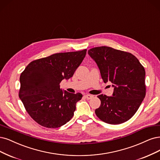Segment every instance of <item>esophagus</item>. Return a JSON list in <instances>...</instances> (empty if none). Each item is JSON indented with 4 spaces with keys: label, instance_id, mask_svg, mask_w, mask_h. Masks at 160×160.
Here are the masks:
<instances>
[{
    "label": "esophagus",
    "instance_id": "obj_1",
    "mask_svg": "<svg viewBox=\"0 0 160 160\" xmlns=\"http://www.w3.org/2000/svg\"><path fill=\"white\" fill-rule=\"evenodd\" d=\"M85 97L88 99V100H89V99H91L92 97H93V95H85Z\"/></svg>",
    "mask_w": 160,
    "mask_h": 160
}]
</instances>
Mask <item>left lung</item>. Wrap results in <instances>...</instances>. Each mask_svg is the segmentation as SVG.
Segmentation results:
<instances>
[{
  "label": "left lung",
  "instance_id": "1",
  "mask_svg": "<svg viewBox=\"0 0 160 160\" xmlns=\"http://www.w3.org/2000/svg\"><path fill=\"white\" fill-rule=\"evenodd\" d=\"M88 53L95 60L104 82H111L112 96L100 95L97 117L111 124H122L133 117L146 96L145 69L134 55L108 46L93 48Z\"/></svg>",
  "mask_w": 160,
  "mask_h": 160
}]
</instances>
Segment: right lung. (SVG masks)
<instances>
[{
    "instance_id": "obj_1",
    "label": "right lung",
    "mask_w": 160,
    "mask_h": 160,
    "mask_svg": "<svg viewBox=\"0 0 160 160\" xmlns=\"http://www.w3.org/2000/svg\"><path fill=\"white\" fill-rule=\"evenodd\" d=\"M87 49L58 53L32 61L20 77L19 97L27 112L43 127L56 128L71 119L82 94L60 89L63 79L73 77Z\"/></svg>"
}]
</instances>
